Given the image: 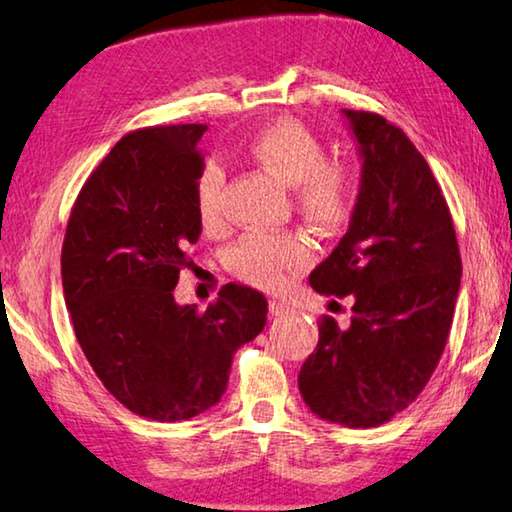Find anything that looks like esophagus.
<instances>
[{"label":"esophagus","mask_w":512,"mask_h":512,"mask_svg":"<svg viewBox=\"0 0 512 512\" xmlns=\"http://www.w3.org/2000/svg\"><path fill=\"white\" fill-rule=\"evenodd\" d=\"M270 313H272L274 317H279V315H286V313H290V306L286 304V301L272 299V301H270Z\"/></svg>","instance_id":"1"}]
</instances>
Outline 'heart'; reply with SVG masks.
I'll return each mask as SVG.
<instances>
[{
  "instance_id": "1",
  "label": "heart",
  "mask_w": 512,
  "mask_h": 512,
  "mask_svg": "<svg viewBox=\"0 0 512 512\" xmlns=\"http://www.w3.org/2000/svg\"><path fill=\"white\" fill-rule=\"evenodd\" d=\"M245 154L276 177L292 183L299 213L322 231L345 224L356 199V167L347 156L324 154L320 136L297 117H279L247 142ZM224 172L208 163L197 181V211L204 226L222 217ZM313 247L306 236L247 233L226 254V267L238 279L258 288H279L288 274L311 263Z\"/></svg>"
}]
</instances>
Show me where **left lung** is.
Listing matches in <instances>:
<instances>
[{
	"label": "left lung",
	"mask_w": 512,
	"mask_h": 512,
	"mask_svg": "<svg viewBox=\"0 0 512 512\" xmlns=\"http://www.w3.org/2000/svg\"><path fill=\"white\" fill-rule=\"evenodd\" d=\"M363 156L349 231L311 272L322 295H354L351 324L320 317L299 392L322 420L370 429L420 397L445 351L460 288L447 199L426 158L379 113L345 111Z\"/></svg>",
	"instance_id": "obj_1"
}]
</instances>
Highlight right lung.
I'll use <instances>...</instances> for the list:
<instances>
[{"mask_svg": "<svg viewBox=\"0 0 512 512\" xmlns=\"http://www.w3.org/2000/svg\"><path fill=\"white\" fill-rule=\"evenodd\" d=\"M204 131L127 133L83 183L63 240L65 304L83 354L120 404L154 422L215 406L236 349L267 322V299L240 283H226L206 311L174 301L201 233Z\"/></svg>", "mask_w": 512, "mask_h": 512, "instance_id": "obj_1", "label": "right lung"}]
</instances>
